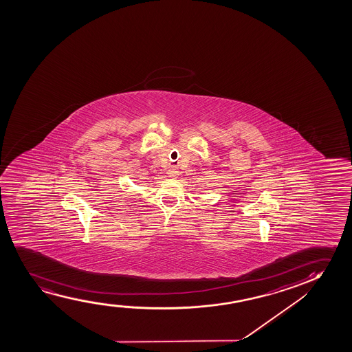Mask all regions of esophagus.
<instances>
[{
  "instance_id": "34e87169",
  "label": "esophagus",
  "mask_w": 352,
  "mask_h": 352,
  "mask_svg": "<svg viewBox=\"0 0 352 352\" xmlns=\"http://www.w3.org/2000/svg\"><path fill=\"white\" fill-rule=\"evenodd\" d=\"M178 175H179L178 169H175V168L169 169V172H168L169 178H172V179L178 178Z\"/></svg>"
}]
</instances>
